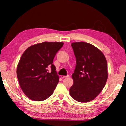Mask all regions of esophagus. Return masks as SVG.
I'll use <instances>...</instances> for the list:
<instances>
[{
	"label": "esophagus",
	"mask_w": 126,
	"mask_h": 126,
	"mask_svg": "<svg viewBox=\"0 0 126 126\" xmlns=\"http://www.w3.org/2000/svg\"><path fill=\"white\" fill-rule=\"evenodd\" d=\"M68 77H69V75H66V76H65V75H62L61 76L62 78H68Z\"/></svg>",
	"instance_id": "1"
}]
</instances>
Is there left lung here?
Instances as JSON below:
<instances>
[{"instance_id": "1", "label": "left lung", "mask_w": 126, "mask_h": 126, "mask_svg": "<svg viewBox=\"0 0 126 126\" xmlns=\"http://www.w3.org/2000/svg\"><path fill=\"white\" fill-rule=\"evenodd\" d=\"M76 58L74 81L69 93L74 99L88 102L97 97L104 87L108 79V66L102 52L85 42L71 43Z\"/></svg>"}]
</instances>
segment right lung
Returning <instances> with one entry per match:
<instances>
[{
    "instance_id": "add662e5",
    "label": "right lung",
    "mask_w": 126,
    "mask_h": 126,
    "mask_svg": "<svg viewBox=\"0 0 126 126\" xmlns=\"http://www.w3.org/2000/svg\"><path fill=\"white\" fill-rule=\"evenodd\" d=\"M63 44L62 42H43L29 47L22 54L17 75L22 90L30 99L43 101L53 94L59 81L53 61Z\"/></svg>"
}]
</instances>
